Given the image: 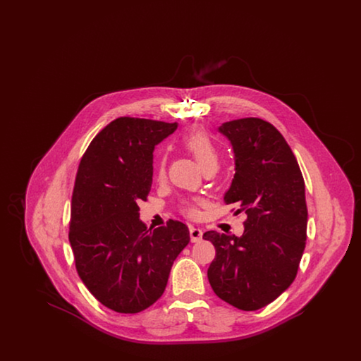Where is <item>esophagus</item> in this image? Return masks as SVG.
Listing matches in <instances>:
<instances>
[{
    "instance_id": "34e87169",
    "label": "esophagus",
    "mask_w": 361,
    "mask_h": 361,
    "mask_svg": "<svg viewBox=\"0 0 361 361\" xmlns=\"http://www.w3.org/2000/svg\"><path fill=\"white\" fill-rule=\"evenodd\" d=\"M189 235H190V240H192V242H200L202 238H203V231H202V228H199V227L190 226V227H189Z\"/></svg>"
}]
</instances>
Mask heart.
I'll return each mask as SVG.
<instances>
[{"label": "heart", "mask_w": 361, "mask_h": 361, "mask_svg": "<svg viewBox=\"0 0 361 361\" xmlns=\"http://www.w3.org/2000/svg\"><path fill=\"white\" fill-rule=\"evenodd\" d=\"M183 145L184 147L188 150L190 154L195 157V159L197 161V164L200 165V168H206L211 164H218V152L216 147L214 145V142L211 140V137L207 135L204 131H193L188 135L183 137ZM165 176V158L164 155L159 157L158 164H157V177L162 178ZM185 214L188 215H195L196 209L195 207H184Z\"/></svg>", "instance_id": "1"}]
</instances>
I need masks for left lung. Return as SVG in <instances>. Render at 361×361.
I'll return each mask as SVG.
<instances>
[{"label": "left lung", "instance_id": "obj_1", "mask_svg": "<svg viewBox=\"0 0 361 361\" xmlns=\"http://www.w3.org/2000/svg\"><path fill=\"white\" fill-rule=\"evenodd\" d=\"M219 133L233 146L235 174L226 204L245 212V231H207L216 255L207 276L228 305L255 311L272 303L295 280L307 238L305 180L284 137L268 121H226Z\"/></svg>", "mask_w": 361, "mask_h": 361}]
</instances>
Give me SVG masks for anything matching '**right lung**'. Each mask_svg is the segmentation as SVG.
<instances>
[{"mask_svg": "<svg viewBox=\"0 0 361 361\" xmlns=\"http://www.w3.org/2000/svg\"><path fill=\"white\" fill-rule=\"evenodd\" d=\"M177 123L119 118L93 137L82 155L71 197L69 240L78 276L105 307L135 314L165 291L173 262L188 245L178 221L147 228L140 200L153 183L155 145Z\"/></svg>", "mask_w": 361, "mask_h": 361, "instance_id": "right-lung-1", "label": "right lung"}]
</instances>
